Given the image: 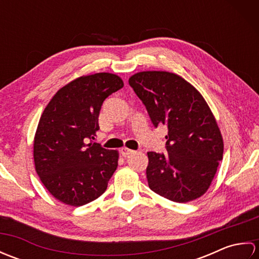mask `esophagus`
Instances as JSON below:
<instances>
[{"label": "esophagus", "mask_w": 259, "mask_h": 259, "mask_svg": "<svg viewBox=\"0 0 259 259\" xmlns=\"http://www.w3.org/2000/svg\"><path fill=\"white\" fill-rule=\"evenodd\" d=\"M120 152H121V155H122V157L125 158V157H129L130 155H133L135 151L131 149H128V148H122V149L120 150Z\"/></svg>", "instance_id": "1"}]
</instances>
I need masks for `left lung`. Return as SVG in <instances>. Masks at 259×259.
I'll use <instances>...</instances> for the list:
<instances>
[{
    "label": "left lung",
    "instance_id": "left-lung-1",
    "mask_svg": "<svg viewBox=\"0 0 259 259\" xmlns=\"http://www.w3.org/2000/svg\"><path fill=\"white\" fill-rule=\"evenodd\" d=\"M129 84L153 125L168 128V153L148 152L149 188L176 202L201 197L224 153L223 136L206 100L188 81L167 71H142L130 76Z\"/></svg>",
    "mask_w": 259,
    "mask_h": 259
}]
</instances>
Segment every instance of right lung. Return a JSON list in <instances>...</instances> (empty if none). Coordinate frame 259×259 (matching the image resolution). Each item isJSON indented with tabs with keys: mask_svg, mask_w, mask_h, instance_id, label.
Listing matches in <instances>:
<instances>
[{
	"mask_svg": "<svg viewBox=\"0 0 259 259\" xmlns=\"http://www.w3.org/2000/svg\"><path fill=\"white\" fill-rule=\"evenodd\" d=\"M123 87L117 74L82 75L62 87L48 103L33 141L36 174L50 194L79 207L100 197L118 167L119 152L95 139L103 101Z\"/></svg>",
	"mask_w": 259,
	"mask_h": 259,
	"instance_id": "obj_1",
	"label": "right lung"
}]
</instances>
